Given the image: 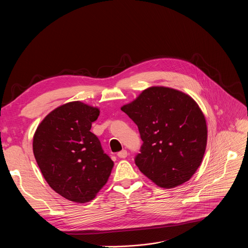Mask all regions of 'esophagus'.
<instances>
[{
	"label": "esophagus",
	"instance_id": "1",
	"mask_svg": "<svg viewBox=\"0 0 248 248\" xmlns=\"http://www.w3.org/2000/svg\"><path fill=\"white\" fill-rule=\"evenodd\" d=\"M118 156H119L120 158H122V159H124V158H126V156H127V151H126V150H122V151H120V152L118 153Z\"/></svg>",
	"mask_w": 248,
	"mask_h": 248
}]
</instances>
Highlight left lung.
Returning <instances> with one entry per match:
<instances>
[{
	"label": "left lung",
	"instance_id": "8db88e82",
	"mask_svg": "<svg viewBox=\"0 0 248 248\" xmlns=\"http://www.w3.org/2000/svg\"><path fill=\"white\" fill-rule=\"evenodd\" d=\"M121 109L143 141L134 160L140 171L164 188L187 182L207 144L206 120L197 103L182 91L153 86Z\"/></svg>",
	"mask_w": 248,
	"mask_h": 248
}]
</instances>
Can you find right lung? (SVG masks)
Returning <instances> with one entry per match:
<instances>
[{"label": "right lung", "instance_id": "add662e5", "mask_svg": "<svg viewBox=\"0 0 248 248\" xmlns=\"http://www.w3.org/2000/svg\"><path fill=\"white\" fill-rule=\"evenodd\" d=\"M98 108L75 101L60 106L38 125L33 153L48 185L77 203L93 198L107 183L114 167L100 140L90 131Z\"/></svg>", "mask_w": 248, "mask_h": 248}]
</instances>
